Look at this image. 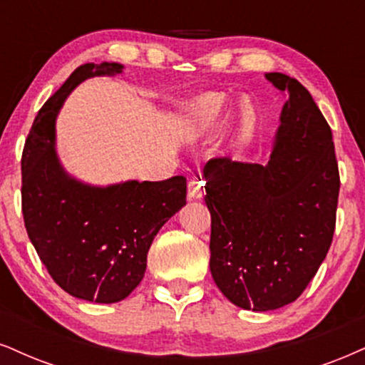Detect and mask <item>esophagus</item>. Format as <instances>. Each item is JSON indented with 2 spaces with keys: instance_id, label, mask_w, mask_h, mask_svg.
Instances as JSON below:
<instances>
[{
  "instance_id": "1",
  "label": "esophagus",
  "mask_w": 365,
  "mask_h": 365,
  "mask_svg": "<svg viewBox=\"0 0 365 365\" xmlns=\"http://www.w3.org/2000/svg\"><path fill=\"white\" fill-rule=\"evenodd\" d=\"M203 196H205L203 175L201 174L192 175L190 184H187V197H190V200H201Z\"/></svg>"
}]
</instances>
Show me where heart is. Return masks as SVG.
I'll return each instance as SVG.
<instances>
[{"label":"heart","mask_w":365,"mask_h":365,"mask_svg":"<svg viewBox=\"0 0 365 365\" xmlns=\"http://www.w3.org/2000/svg\"><path fill=\"white\" fill-rule=\"evenodd\" d=\"M232 100L222 93H205L195 98L184 108L182 127L190 137L197 138L213 132L227 120ZM257 111L250 101H242L237 110V121L230 138V150L235 154L244 152L255 135Z\"/></svg>","instance_id":"1"}]
</instances>
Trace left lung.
<instances>
[{
    "mask_svg": "<svg viewBox=\"0 0 365 365\" xmlns=\"http://www.w3.org/2000/svg\"><path fill=\"white\" fill-rule=\"evenodd\" d=\"M289 94L265 165L206 162L210 271L237 307L271 312L301 296L335 232L340 175L330 125L299 81L267 73Z\"/></svg>",
    "mask_w": 365,
    "mask_h": 365,
    "instance_id": "8db88e82",
    "label": "left lung"
}]
</instances>
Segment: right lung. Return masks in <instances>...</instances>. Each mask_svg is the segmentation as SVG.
Returning a JSON list of instances; mask_svg holds the SVG:
<instances>
[{"mask_svg":"<svg viewBox=\"0 0 365 365\" xmlns=\"http://www.w3.org/2000/svg\"><path fill=\"white\" fill-rule=\"evenodd\" d=\"M118 62L84 64L40 108L21 157V211L30 242L71 296L118 303L140 284L162 225L186 205V178L91 186L71 178L56 152V118L71 91Z\"/></svg>","mask_w":365,"mask_h":365,"instance_id":"add662e5","label":"right lung"}]
</instances>
